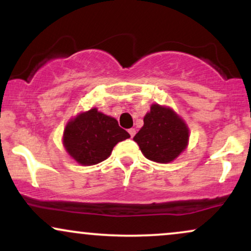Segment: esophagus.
<instances>
[{"instance_id":"obj_1","label":"esophagus","mask_w":251,"mask_h":251,"mask_svg":"<svg viewBox=\"0 0 251 251\" xmlns=\"http://www.w3.org/2000/svg\"><path fill=\"white\" fill-rule=\"evenodd\" d=\"M128 133H129V135H131V137H134L135 129H134V128H129V129H128Z\"/></svg>"}]
</instances>
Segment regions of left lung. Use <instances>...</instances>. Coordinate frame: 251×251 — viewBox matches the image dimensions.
<instances>
[{"label":"left lung","instance_id":"obj_1","mask_svg":"<svg viewBox=\"0 0 251 251\" xmlns=\"http://www.w3.org/2000/svg\"><path fill=\"white\" fill-rule=\"evenodd\" d=\"M189 129L171 108L152 105L144 117V126L134 135L146 158L152 162L169 163L188 145Z\"/></svg>","mask_w":251,"mask_h":251}]
</instances>
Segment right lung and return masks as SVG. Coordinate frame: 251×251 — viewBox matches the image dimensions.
Returning a JSON list of instances; mask_svg holds the SVG:
<instances>
[{
    "instance_id": "add662e5",
    "label": "right lung",
    "mask_w": 251,
    "mask_h": 251,
    "mask_svg": "<svg viewBox=\"0 0 251 251\" xmlns=\"http://www.w3.org/2000/svg\"><path fill=\"white\" fill-rule=\"evenodd\" d=\"M127 138L129 134L114 118L92 108L67 124L63 145L79 164L94 165L109 157L114 146Z\"/></svg>"
}]
</instances>
